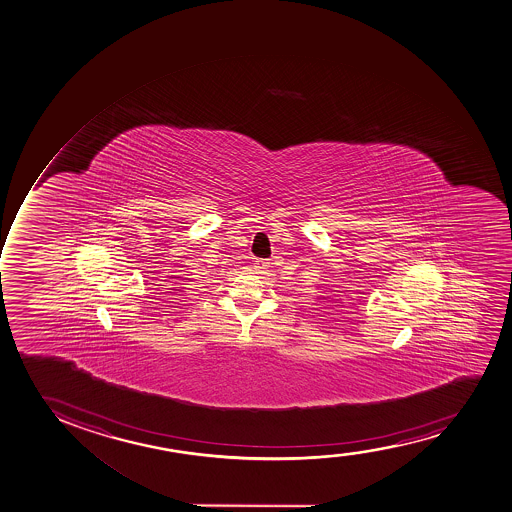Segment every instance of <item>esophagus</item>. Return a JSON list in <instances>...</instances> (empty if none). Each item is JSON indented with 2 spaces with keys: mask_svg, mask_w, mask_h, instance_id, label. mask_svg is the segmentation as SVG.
<instances>
[{
  "mask_svg": "<svg viewBox=\"0 0 512 512\" xmlns=\"http://www.w3.org/2000/svg\"><path fill=\"white\" fill-rule=\"evenodd\" d=\"M269 269V262L264 259H257L253 262V270L257 272V274H265V270Z\"/></svg>",
  "mask_w": 512,
  "mask_h": 512,
  "instance_id": "34e87169",
  "label": "esophagus"
}]
</instances>
